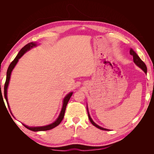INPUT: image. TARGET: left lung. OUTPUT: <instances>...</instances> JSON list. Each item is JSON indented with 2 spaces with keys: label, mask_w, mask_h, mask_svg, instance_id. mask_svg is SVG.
<instances>
[{
  "label": "left lung",
  "mask_w": 154,
  "mask_h": 154,
  "mask_svg": "<svg viewBox=\"0 0 154 154\" xmlns=\"http://www.w3.org/2000/svg\"><path fill=\"white\" fill-rule=\"evenodd\" d=\"M130 54H131V55L132 56V57H133V60H134V63H136L138 67H139L141 69H142L143 71L144 72H145V74H146V72H147V68H146V65H145V63H144L142 61V60H141V58L139 57V56H138L136 53H135L134 51L132 49H130ZM87 110H88V109H87ZM88 119H89L91 123L93 125L95 126L96 127H97V128H99V129H101V130H109L108 129L103 128H102V127H100V126H98L97 125H96L94 122H93L92 119H91V116H90L89 114H88Z\"/></svg>",
  "instance_id": "left-lung-1"
}]
</instances>
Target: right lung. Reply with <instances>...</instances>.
I'll list each match as a JSON object with an SVG mask.
<instances>
[{
    "label": "right lung",
    "instance_id": "1",
    "mask_svg": "<svg viewBox=\"0 0 154 154\" xmlns=\"http://www.w3.org/2000/svg\"><path fill=\"white\" fill-rule=\"evenodd\" d=\"M34 46H36V44L33 43V42H30L29 44H27V45H26L24 48H22L21 49V50L19 51V53H18V54L17 55V57H15V58L14 59L13 61L10 63V66H9L8 69V71H7V75H6V82H5V84H4V97H5V99L6 100L7 102V104L8 106V108L10 109V106H9L8 104V97H7V88L8 87V84H9V82H10V76H11V73L12 70L13 69V68L15 67V65L17 64V63L18 62V60L19 58H20L22 57V56H23L26 51H27L28 50H29L31 48H33ZM72 95V92L69 93L68 94L66 97H65L64 100H63V106H62V109L61 112H60V114L59 116V117L58 118V119H57V121H55L54 123H53L52 124H50L49 125L47 126H44V127H27V126L24 125V127L26 128H27V129H29L30 130H32V131H34V132H37V131H45V130H49L52 129L56 127H57V126L62 122V121L63 120V118L64 117V114H65V112H66V106L67 105L68 103V102L71 98V96Z\"/></svg>",
    "mask_w": 154,
    "mask_h": 154
}]
</instances>
